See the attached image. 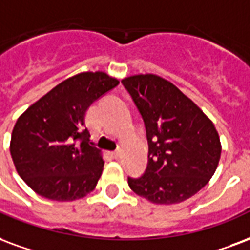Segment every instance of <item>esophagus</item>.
<instances>
[{"label":"esophagus","instance_id":"1","mask_svg":"<svg viewBox=\"0 0 250 250\" xmlns=\"http://www.w3.org/2000/svg\"><path fill=\"white\" fill-rule=\"evenodd\" d=\"M120 155H122V151H120V149H116V151H114V152H111V156L115 159L119 158Z\"/></svg>","mask_w":250,"mask_h":250}]
</instances>
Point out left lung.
<instances>
[{
	"label": "left lung",
	"mask_w": 250,
	"mask_h": 250,
	"mask_svg": "<svg viewBox=\"0 0 250 250\" xmlns=\"http://www.w3.org/2000/svg\"><path fill=\"white\" fill-rule=\"evenodd\" d=\"M143 118L148 163L128 177L136 195L155 204H176L200 191L219 166L221 144L213 123L179 88L153 74L122 81Z\"/></svg>",
	"instance_id": "obj_1"
}]
</instances>
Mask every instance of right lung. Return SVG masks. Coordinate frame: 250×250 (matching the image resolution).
Here are the masks:
<instances>
[{
  "label": "right lung",
  "instance_id": "1",
  "mask_svg": "<svg viewBox=\"0 0 250 250\" xmlns=\"http://www.w3.org/2000/svg\"><path fill=\"white\" fill-rule=\"evenodd\" d=\"M119 84L106 73H81L31 104L13 128L10 153L18 175L38 195L55 201L82 199L95 188L104 162L90 142L84 116Z\"/></svg>",
  "mask_w": 250,
  "mask_h": 250
}]
</instances>
